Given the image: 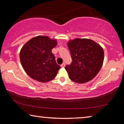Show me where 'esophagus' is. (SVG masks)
Segmentation results:
<instances>
[{
    "label": "esophagus",
    "instance_id": "1",
    "mask_svg": "<svg viewBox=\"0 0 124 124\" xmlns=\"http://www.w3.org/2000/svg\"><path fill=\"white\" fill-rule=\"evenodd\" d=\"M65 66H66V64H65L64 63H62L61 65V67H62V68H63V67H64Z\"/></svg>",
    "mask_w": 124,
    "mask_h": 124
}]
</instances>
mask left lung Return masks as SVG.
Returning <instances> with one entry per match:
<instances>
[{"label":"left lung","instance_id":"8db88e82","mask_svg":"<svg viewBox=\"0 0 124 124\" xmlns=\"http://www.w3.org/2000/svg\"><path fill=\"white\" fill-rule=\"evenodd\" d=\"M72 62L65 69L70 79L83 84L94 78L99 72L104 60V51L101 46L89 39L76 38L67 43Z\"/></svg>","mask_w":124,"mask_h":124}]
</instances>
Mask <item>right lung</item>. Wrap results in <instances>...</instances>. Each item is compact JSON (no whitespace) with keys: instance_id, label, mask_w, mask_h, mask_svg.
I'll return each instance as SVG.
<instances>
[{"instance_id":"add662e5","label":"right lung","mask_w":124,"mask_h":124,"mask_svg":"<svg viewBox=\"0 0 124 124\" xmlns=\"http://www.w3.org/2000/svg\"><path fill=\"white\" fill-rule=\"evenodd\" d=\"M57 44L56 39L38 35L23 46L20 53V61L25 72L31 78L46 83L57 75L61 67L57 64L51 52Z\"/></svg>"}]
</instances>
